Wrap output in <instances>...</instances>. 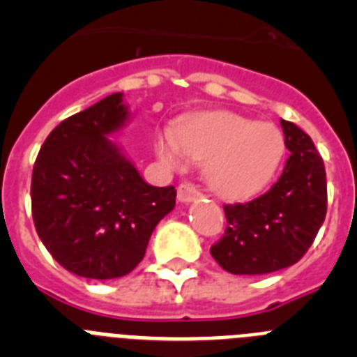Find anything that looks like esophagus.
I'll list each match as a JSON object with an SVG mask.
<instances>
[{"label":"esophagus","mask_w":357,"mask_h":357,"mask_svg":"<svg viewBox=\"0 0 357 357\" xmlns=\"http://www.w3.org/2000/svg\"><path fill=\"white\" fill-rule=\"evenodd\" d=\"M176 197H178V202H182V204H189V202L200 198L202 193L191 184H181L178 189H176Z\"/></svg>","instance_id":"1"}]
</instances>
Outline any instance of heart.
Listing matches in <instances>:
<instances>
[{
    "label": "heart",
    "mask_w": 357,
    "mask_h": 357,
    "mask_svg": "<svg viewBox=\"0 0 357 357\" xmlns=\"http://www.w3.org/2000/svg\"><path fill=\"white\" fill-rule=\"evenodd\" d=\"M284 135L272 123L232 112H206L185 121L176 137L157 139V153L168 164L184 157L207 160L206 176L223 198L243 200L263 191L284 157Z\"/></svg>",
    "instance_id": "obj_1"
}]
</instances>
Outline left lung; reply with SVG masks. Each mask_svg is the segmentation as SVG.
I'll list each match as a JSON object with an SVG mask.
<instances>
[{
  "instance_id": "8db88e82",
  "label": "left lung",
  "mask_w": 357,
  "mask_h": 357,
  "mask_svg": "<svg viewBox=\"0 0 357 357\" xmlns=\"http://www.w3.org/2000/svg\"><path fill=\"white\" fill-rule=\"evenodd\" d=\"M289 150L284 172L261 197L225 206L227 230L211 247L216 263L234 275H263L302 259L327 213L326 168L313 141L280 119Z\"/></svg>"
}]
</instances>
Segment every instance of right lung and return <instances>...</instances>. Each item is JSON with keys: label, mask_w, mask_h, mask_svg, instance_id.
Listing matches in <instances>:
<instances>
[{"label": "right lung", "mask_w": 357, "mask_h": 357, "mask_svg": "<svg viewBox=\"0 0 357 357\" xmlns=\"http://www.w3.org/2000/svg\"><path fill=\"white\" fill-rule=\"evenodd\" d=\"M128 119L123 93L110 94L53 128L33 164L37 234L56 263L85 279L130 273L175 207V188L146 184L109 137Z\"/></svg>", "instance_id": "add662e5"}]
</instances>
